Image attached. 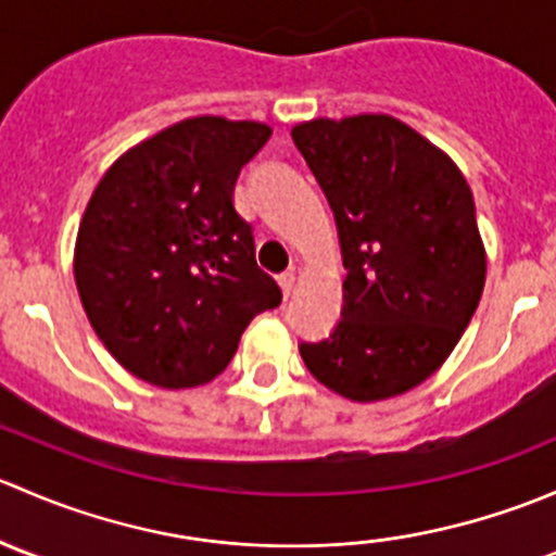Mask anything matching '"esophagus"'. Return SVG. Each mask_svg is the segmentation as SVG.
<instances>
[{
    "label": "esophagus",
    "mask_w": 556,
    "mask_h": 556,
    "mask_svg": "<svg viewBox=\"0 0 556 556\" xmlns=\"http://www.w3.org/2000/svg\"><path fill=\"white\" fill-rule=\"evenodd\" d=\"M277 282H279V288H282V295H285V299H290V295H293V290H295V274H293V271L279 274Z\"/></svg>",
    "instance_id": "1"
}]
</instances>
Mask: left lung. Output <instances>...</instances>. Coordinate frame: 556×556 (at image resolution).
Returning a JSON list of instances; mask_svg holds the SVG:
<instances>
[{"label":"left lung","mask_w":556,"mask_h":556,"mask_svg":"<svg viewBox=\"0 0 556 556\" xmlns=\"http://www.w3.org/2000/svg\"><path fill=\"white\" fill-rule=\"evenodd\" d=\"M293 142L323 188L344 257L341 319L301 341L312 377L384 401L430 377L468 328L486 257L473 193L450 155L390 115L301 123Z\"/></svg>","instance_id":"1"}]
</instances>
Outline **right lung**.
Wrapping results in <instances>:
<instances>
[{
	"label": "right lung",
	"mask_w": 556,
	"mask_h": 556,
	"mask_svg": "<svg viewBox=\"0 0 556 556\" xmlns=\"http://www.w3.org/2000/svg\"><path fill=\"white\" fill-rule=\"evenodd\" d=\"M252 121L188 117L110 166L83 215L75 282L110 355L166 390L212 382L255 314L282 304L233 206L268 142Z\"/></svg>",
	"instance_id": "1"
}]
</instances>
